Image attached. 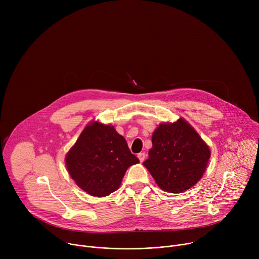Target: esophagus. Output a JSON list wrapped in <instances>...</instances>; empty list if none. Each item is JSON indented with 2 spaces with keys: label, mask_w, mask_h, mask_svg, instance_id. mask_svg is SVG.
Listing matches in <instances>:
<instances>
[{
  "label": "esophagus",
  "mask_w": 259,
  "mask_h": 259,
  "mask_svg": "<svg viewBox=\"0 0 259 259\" xmlns=\"http://www.w3.org/2000/svg\"><path fill=\"white\" fill-rule=\"evenodd\" d=\"M137 157H138V159H139L140 162H143L144 159H145V154H144V153H139V154L137 155Z\"/></svg>",
  "instance_id": "1"
}]
</instances>
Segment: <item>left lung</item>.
I'll return each instance as SVG.
<instances>
[{"label":"left lung","mask_w":259,"mask_h":259,"mask_svg":"<svg viewBox=\"0 0 259 259\" xmlns=\"http://www.w3.org/2000/svg\"><path fill=\"white\" fill-rule=\"evenodd\" d=\"M152 142L149 159L143 165L160 189L182 193L202 178L211 156L209 146L183 118L160 124Z\"/></svg>","instance_id":"left-lung-1"}]
</instances>
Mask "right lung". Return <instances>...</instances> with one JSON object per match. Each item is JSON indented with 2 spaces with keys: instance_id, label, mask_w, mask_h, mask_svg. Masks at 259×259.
I'll list each match as a JSON object with an SVG mask.
<instances>
[{
  "instance_id": "obj_1",
  "label": "right lung",
  "mask_w": 259,
  "mask_h": 259,
  "mask_svg": "<svg viewBox=\"0 0 259 259\" xmlns=\"http://www.w3.org/2000/svg\"><path fill=\"white\" fill-rule=\"evenodd\" d=\"M137 163L139 160L114 126L97 121L85 127L65 157L70 177L93 197L117 191L127 169Z\"/></svg>"
}]
</instances>
